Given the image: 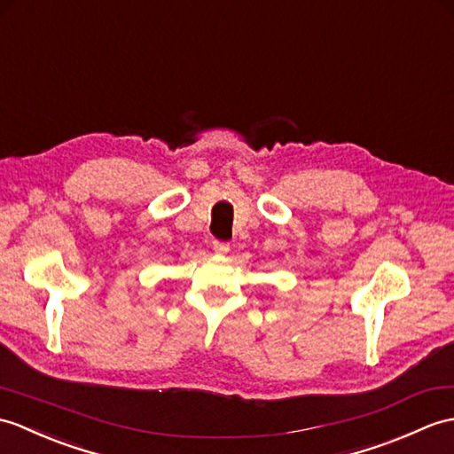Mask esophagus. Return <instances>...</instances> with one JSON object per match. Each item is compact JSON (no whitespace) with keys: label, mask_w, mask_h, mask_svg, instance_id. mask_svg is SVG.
Segmentation results:
<instances>
[{"label":"esophagus","mask_w":454,"mask_h":454,"mask_svg":"<svg viewBox=\"0 0 454 454\" xmlns=\"http://www.w3.org/2000/svg\"><path fill=\"white\" fill-rule=\"evenodd\" d=\"M213 249H215L216 253H228V251H230V244H228V241L215 239V241H213Z\"/></svg>","instance_id":"34e87169"}]
</instances>
